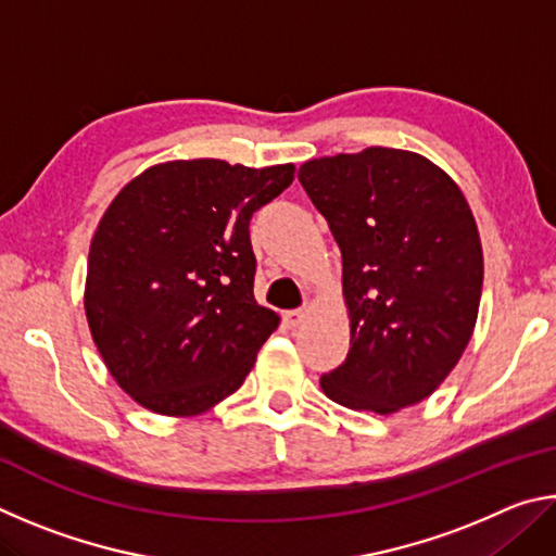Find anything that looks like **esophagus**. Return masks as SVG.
<instances>
[{
  "label": "esophagus",
  "instance_id": "esophagus-1",
  "mask_svg": "<svg viewBox=\"0 0 556 556\" xmlns=\"http://www.w3.org/2000/svg\"><path fill=\"white\" fill-rule=\"evenodd\" d=\"M306 308H294V312H287L285 314V324L291 328V331H294V328H299L301 324H304V318H306Z\"/></svg>",
  "mask_w": 556,
  "mask_h": 556
}]
</instances>
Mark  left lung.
Masks as SVG:
<instances>
[{
  "label": "left lung",
  "instance_id": "left-lung-1",
  "mask_svg": "<svg viewBox=\"0 0 556 556\" xmlns=\"http://www.w3.org/2000/svg\"><path fill=\"white\" fill-rule=\"evenodd\" d=\"M299 181L343 257L351 351L326 397L392 414L429 397L473 333L483 250L460 188L429 159L368 147L312 159Z\"/></svg>",
  "mask_w": 556,
  "mask_h": 556
}]
</instances>
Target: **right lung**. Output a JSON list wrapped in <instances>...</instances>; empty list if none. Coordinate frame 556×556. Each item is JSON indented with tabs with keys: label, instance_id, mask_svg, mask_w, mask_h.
Listing matches in <instances>:
<instances>
[{
	"label": "right lung",
	"instance_id": "right-lung-1",
	"mask_svg": "<svg viewBox=\"0 0 556 556\" xmlns=\"http://www.w3.org/2000/svg\"><path fill=\"white\" fill-rule=\"evenodd\" d=\"M294 164L166 162L129 181L90 242L86 316L108 370L166 417L211 409L240 388L279 326L252 294V213Z\"/></svg>",
	"mask_w": 556,
	"mask_h": 556
}]
</instances>
